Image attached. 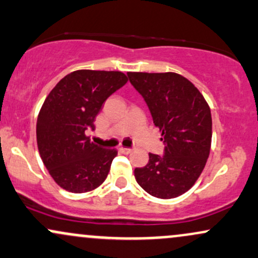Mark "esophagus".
Masks as SVG:
<instances>
[{
	"mask_svg": "<svg viewBox=\"0 0 258 258\" xmlns=\"http://www.w3.org/2000/svg\"><path fill=\"white\" fill-rule=\"evenodd\" d=\"M119 152L122 153V154H130L132 152V149H130V148H123V147H120L119 148Z\"/></svg>",
	"mask_w": 258,
	"mask_h": 258,
	"instance_id": "34e87169",
	"label": "esophagus"
}]
</instances>
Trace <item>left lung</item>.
<instances>
[{
	"instance_id": "left-lung-1",
	"label": "left lung",
	"mask_w": 258,
	"mask_h": 258,
	"mask_svg": "<svg viewBox=\"0 0 258 258\" xmlns=\"http://www.w3.org/2000/svg\"><path fill=\"white\" fill-rule=\"evenodd\" d=\"M146 100L154 125L161 132L164 155L149 153V162L135 168L147 193L172 199L188 191L205 167L211 148L212 119L203 94L176 73H127Z\"/></svg>"
}]
</instances>
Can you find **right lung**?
Returning <instances> with one entry per match:
<instances>
[{
  "mask_svg": "<svg viewBox=\"0 0 258 258\" xmlns=\"http://www.w3.org/2000/svg\"><path fill=\"white\" fill-rule=\"evenodd\" d=\"M128 81L121 72L76 70L49 92L37 117V147L59 186L86 193L104 182L117 150L104 149L86 136L103 103Z\"/></svg>",
  "mask_w": 258,
  "mask_h": 258,
  "instance_id": "right-lung-1",
  "label": "right lung"
}]
</instances>
